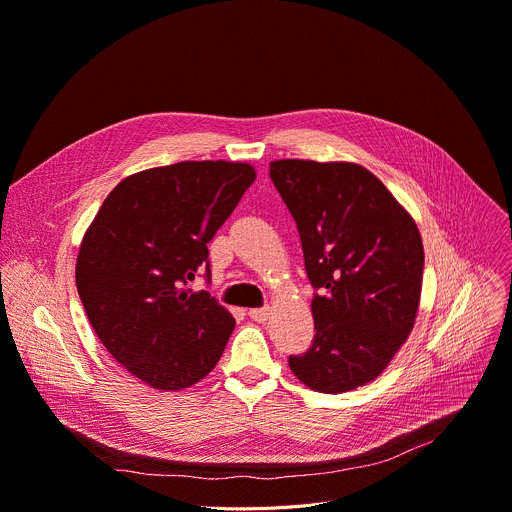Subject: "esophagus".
Instances as JSON below:
<instances>
[{
	"mask_svg": "<svg viewBox=\"0 0 512 512\" xmlns=\"http://www.w3.org/2000/svg\"><path fill=\"white\" fill-rule=\"evenodd\" d=\"M249 316H251L255 322H265L267 316H269V306H265V308H251V310H249Z\"/></svg>",
	"mask_w": 512,
	"mask_h": 512,
	"instance_id": "obj_1",
	"label": "esophagus"
}]
</instances>
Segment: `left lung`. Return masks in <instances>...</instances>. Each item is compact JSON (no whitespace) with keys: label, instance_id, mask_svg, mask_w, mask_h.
Listing matches in <instances>:
<instances>
[{"label":"left lung","instance_id":"left-lung-1","mask_svg":"<svg viewBox=\"0 0 512 512\" xmlns=\"http://www.w3.org/2000/svg\"><path fill=\"white\" fill-rule=\"evenodd\" d=\"M269 177L300 232L314 339L290 369L324 394L376 380L414 327L425 251L412 216L355 163L282 159Z\"/></svg>","mask_w":512,"mask_h":512}]
</instances>
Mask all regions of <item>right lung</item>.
Listing matches in <instances>:
<instances>
[{
    "instance_id": "1",
    "label": "right lung",
    "mask_w": 512,
    "mask_h": 512,
    "mask_svg": "<svg viewBox=\"0 0 512 512\" xmlns=\"http://www.w3.org/2000/svg\"><path fill=\"white\" fill-rule=\"evenodd\" d=\"M255 169L181 161L122 179L79 247L75 282L96 335L130 374L155 390H181L218 363L235 318L206 290L208 243Z\"/></svg>"
}]
</instances>
